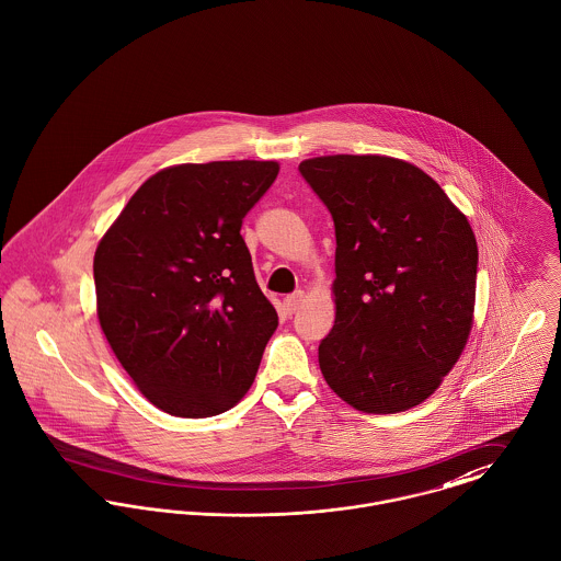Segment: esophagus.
Masks as SVG:
<instances>
[{"mask_svg": "<svg viewBox=\"0 0 561 561\" xmlns=\"http://www.w3.org/2000/svg\"><path fill=\"white\" fill-rule=\"evenodd\" d=\"M301 301H304V293H295V295L286 297V299H284V311H286L288 316H293L295 311L299 310Z\"/></svg>", "mask_w": 561, "mask_h": 561, "instance_id": "1", "label": "esophagus"}]
</instances>
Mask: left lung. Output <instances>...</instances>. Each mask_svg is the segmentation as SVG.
<instances>
[{"label": "left lung", "instance_id": "1", "mask_svg": "<svg viewBox=\"0 0 561 561\" xmlns=\"http://www.w3.org/2000/svg\"><path fill=\"white\" fill-rule=\"evenodd\" d=\"M335 226V324L318 346L329 387L364 413L424 402L458 362L476 306L478 243L420 168L378 154L299 165Z\"/></svg>", "mask_w": 561, "mask_h": 561}]
</instances>
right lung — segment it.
<instances>
[{"mask_svg":"<svg viewBox=\"0 0 561 561\" xmlns=\"http://www.w3.org/2000/svg\"><path fill=\"white\" fill-rule=\"evenodd\" d=\"M275 161L168 168L128 199L94 255L101 329L139 391L176 417H213L251 387L277 311L241 226Z\"/></svg>","mask_w":561,"mask_h":561,"instance_id":"add662e5","label":"right lung"}]
</instances>
